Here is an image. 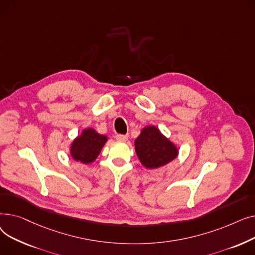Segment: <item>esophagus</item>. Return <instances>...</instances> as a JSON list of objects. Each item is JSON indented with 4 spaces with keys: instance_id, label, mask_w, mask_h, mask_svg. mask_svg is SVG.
<instances>
[{
    "instance_id": "obj_1",
    "label": "esophagus",
    "mask_w": 255,
    "mask_h": 255,
    "mask_svg": "<svg viewBox=\"0 0 255 255\" xmlns=\"http://www.w3.org/2000/svg\"><path fill=\"white\" fill-rule=\"evenodd\" d=\"M116 139L119 141H126L128 139V134H117Z\"/></svg>"
}]
</instances>
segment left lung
I'll return each mask as SVG.
<instances>
[{
	"label": "left lung",
	"mask_w": 255,
	"mask_h": 255,
	"mask_svg": "<svg viewBox=\"0 0 255 255\" xmlns=\"http://www.w3.org/2000/svg\"><path fill=\"white\" fill-rule=\"evenodd\" d=\"M135 152L141 164L149 169L161 167L178 156L176 144L155 126L144 127L135 139Z\"/></svg>",
	"instance_id": "8db88e82"
}]
</instances>
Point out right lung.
<instances>
[{
	"instance_id": "right-lung-1",
	"label": "right lung",
	"mask_w": 255,
	"mask_h": 255,
	"mask_svg": "<svg viewBox=\"0 0 255 255\" xmlns=\"http://www.w3.org/2000/svg\"><path fill=\"white\" fill-rule=\"evenodd\" d=\"M107 141V136L99 134L95 129H84L71 143L70 154L75 161L84 164L92 163L100 154L103 145Z\"/></svg>"
}]
</instances>
